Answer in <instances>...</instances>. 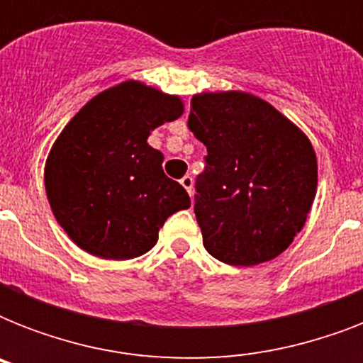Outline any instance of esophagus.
Listing matches in <instances>:
<instances>
[{"label": "esophagus", "mask_w": 363, "mask_h": 363, "mask_svg": "<svg viewBox=\"0 0 363 363\" xmlns=\"http://www.w3.org/2000/svg\"><path fill=\"white\" fill-rule=\"evenodd\" d=\"M181 184H182V188H184V190H186V192L190 194V196H192V192H194V179H192V175H184V177H182Z\"/></svg>", "instance_id": "1"}]
</instances>
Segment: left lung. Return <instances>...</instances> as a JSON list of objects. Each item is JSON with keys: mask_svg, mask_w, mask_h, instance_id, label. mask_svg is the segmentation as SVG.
Listing matches in <instances>:
<instances>
[{"mask_svg": "<svg viewBox=\"0 0 363 363\" xmlns=\"http://www.w3.org/2000/svg\"><path fill=\"white\" fill-rule=\"evenodd\" d=\"M188 128L207 147L194 213L203 247L224 264H264L305 226L318 184L303 131L247 92L192 98Z\"/></svg>", "mask_w": 363, "mask_h": 363, "instance_id": "obj_1", "label": "left lung"}]
</instances>
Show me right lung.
<instances>
[{
  "label": "right lung",
  "instance_id": "add662e5",
  "mask_svg": "<svg viewBox=\"0 0 363 363\" xmlns=\"http://www.w3.org/2000/svg\"><path fill=\"white\" fill-rule=\"evenodd\" d=\"M184 113L179 96L125 81L92 98L54 141L45 190L77 247L104 259L148 252L173 213L190 207L184 188L162 169L147 143L154 128Z\"/></svg>",
  "mask_w": 363,
  "mask_h": 363
}]
</instances>
